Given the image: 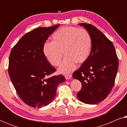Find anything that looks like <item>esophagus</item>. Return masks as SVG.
I'll return each mask as SVG.
<instances>
[{
    "label": "esophagus",
    "mask_w": 127,
    "mask_h": 127,
    "mask_svg": "<svg viewBox=\"0 0 127 127\" xmlns=\"http://www.w3.org/2000/svg\"><path fill=\"white\" fill-rule=\"evenodd\" d=\"M72 77V74H66L65 75V77L66 80L70 79Z\"/></svg>",
    "instance_id": "34e87169"
}]
</instances>
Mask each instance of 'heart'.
<instances>
[{
  "label": "heart",
  "instance_id": "heart-1",
  "mask_svg": "<svg viewBox=\"0 0 127 127\" xmlns=\"http://www.w3.org/2000/svg\"><path fill=\"white\" fill-rule=\"evenodd\" d=\"M52 39V43L44 45L43 52L50 63L54 66L60 65L64 53L66 57L59 68L61 73L72 72L77 63H84L89 57L92 39L86 29L64 27L55 32Z\"/></svg>",
  "mask_w": 127,
  "mask_h": 127
}]
</instances>
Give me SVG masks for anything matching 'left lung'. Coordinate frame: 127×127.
<instances>
[{"label":"left lung","mask_w":127,"mask_h":127,"mask_svg":"<svg viewBox=\"0 0 127 127\" xmlns=\"http://www.w3.org/2000/svg\"><path fill=\"white\" fill-rule=\"evenodd\" d=\"M91 36L90 55L81 67L73 74L82 84L77 98L87 104H96L110 93L119 67V59L114 45L103 33L90 24L81 23Z\"/></svg>","instance_id":"left-lung-1"}]
</instances>
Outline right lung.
<instances>
[{"label": "right lung", "instance_id": "add662e5", "mask_svg": "<svg viewBox=\"0 0 127 127\" xmlns=\"http://www.w3.org/2000/svg\"><path fill=\"white\" fill-rule=\"evenodd\" d=\"M60 25L34 29L22 36L10 53L8 72L17 94L27 105L46 106L56 95L57 87L65 80L64 76L47 77L56 69L43 52L48 37Z\"/></svg>", "mask_w": 127, "mask_h": 127}]
</instances>
